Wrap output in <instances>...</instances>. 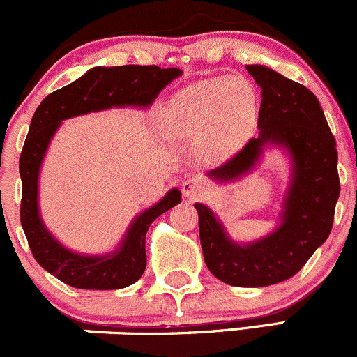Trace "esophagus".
Listing matches in <instances>:
<instances>
[{
	"mask_svg": "<svg viewBox=\"0 0 357 357\" xmlns=\"http://www.w3.org/2000/svg\"><path fill=\"white\" fill-rule=\"evenodd\" d=\"M182 192L189 197H194V196L199 197V196H203V194L208 192V185L203 182V180H199L196 177H192V178L189 177L182 182Z\"/></svg>",
	"mask_w": 357,
	"mask_h": 357,
	"instance_id": "1",
	"label": "esophagus"
}]
</instances>
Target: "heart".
Instances as JSON below:
<instances>
[{"label": "heart", "instance_id": "obj_1", "mask_svg": "<svg viewBox=\"0 0 357 357\" xmlns=\"http://www.w3.org/2000/svg\"><path fill=\"white\" fill-rule=\"evenodd\" d=\"M255 90L243 77H208L183 88L170 104L177 132L206 140L211 156L234 153L257 125Z\"/></svg>", "mask_w": 357, "mask_h": 357}]
</instances>
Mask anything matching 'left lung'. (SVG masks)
Masks as SVG:
<instances>
[{"mask_svg": "<svg viewBox=\"0 0 357 357\" xmlns=\"http://www.w3.org/2000/svg\"><path fill=\"white\" fill-rule=\"evenodd\" d=\"M262 88L260 133L222 167L218 182H232L259 163L266 146H280L291 158V178L280 225L259 241L238 245L213 211L196 203L204 262L217 280L232 287L259 288L290 280L328 239L340 194L337 142L319 100L303 84L264 66H246Z\"/></svg>", "mask_w": 357, "mask_h": 357, "instance_id": "obj_1", "label": "left lung"}]
</instances>
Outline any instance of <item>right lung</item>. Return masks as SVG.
I'll return each mask as SVG.
<instances>
[{
	"label": "right lung",
	"instance_id": "1",
	"mask_svg": "<svg viewBox=\"0 0 357 357\" xmlns=\"http://www.w3.org/2000/svg\"><path fill=\"white\" fill-rule=\"evenodd\" d=\"M177 67H93L67 86L55 90L34 112L19 161L22 178L20 224L36 262L60 281L81 290H118L135 283L146 271V234L154 218L180 203L172 189L160 203L132 222L118 250L107 255H79L62 246L45 227L38 208V177L50 140L60 123L74 116L111 107H147L160 91L178 77Z\"/></svg>",
	"mask_w": 357,
	"mask_h": 357
}]
</instances>
